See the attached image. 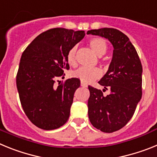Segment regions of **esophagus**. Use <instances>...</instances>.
I'll list each match as a JSON object with an SVG mask.
<instances>
[{
    "mask_svg": "<svg viewBox=\"0 0 157 157\" xmlns=\"http://www.w3.org/2000/svg\"><path fill=\"white\" fill-rule=\"evenodd\" d=\"M81 86L84 87V88H86V87H87V85H86V84H85V83L81 82Z\"/></svg>",
    "mask_w": 157,
    "mask_h": 157,
    "instance_id": "1",
    "label": "esophagus"
}]
</instances>
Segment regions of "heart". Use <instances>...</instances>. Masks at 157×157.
<instances>
[{
    "label": "heart",
    "mask_w": 157,
    "mask_h": 157,
    "mask_svg": "<svg viewBox=\"0 0 157 157\" xmlns=\"http://www.w3.org/2000/svg\"><path fill=\"white\" fill-rule=\"evenodd\" d=\"M90 45L95 54L98 56H103L107 51V43L103 38L95 37L90 41ZM76 48L77 46H73L70 48L67 54V62L70 66H75L76 64ZM101 71L98 68H86L79 67L73 72V76L83 83H90L101 77Z\"/></svg>",
    "instance_id": "b5f03b06"
}]
</instances>
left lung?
<instances>
[{
  "mask_svg": "<svg viewBox=\"0 0 157 157\" xmlns=\"http://www.w3.org/2000/svg\"><path fill=\"white\" fill-rule=\"evenodd\" d=\"M112 43V59L106 74L98 82L110 94L89 86L88 116L91 124L102 132L119 130L132 118L141 98L142 66L137 51L127 35L114 28L87 31ZM104 89V90H105Z\"/></svg>",
  "mask_w": 157,
  "mask_h": 157,
  "instance_id": "left-lung-1",
  "label": "left lung"
}]
</instances>
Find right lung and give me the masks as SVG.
Segmentation results:
<instances>
[{"label":"right lung","mask_w":157,"mask_h":157,"mask_svg":"<svg viewBox=\"0 0 157 157\" xmlns=\"http://www.w3.org/2000/svg\"><path fill=\"white\" fill-rule=\"evenodd\" d=\"M83 30L53 28L35 37L23 52L16 75V86L25 114L36 127L57 129L70 116L78 78L55 85L68 70L67 54L85 36ZM59 82V81H58Z\"/></svg>","instance_id":"add662e5"}]
</instances>
